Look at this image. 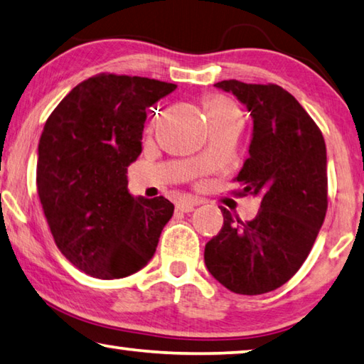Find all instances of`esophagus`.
<instances>
[{
	"instance_id": "34e87169",
	"label": "esophagus",
	"mask_w": 364,
	"mask_h": 364,
	"mask_svg": "<svg viewBox=\"0 0 364 364\" xmlns=\"http://www.w3.org/2000/svg\"><path fill=\"white\" fill-rule=\"evenodd\" d=\"M200 205V201L198 200H195V198H186V200H182V201H178L177 203V211H181V213H192L193 209Z\"/></svg>"
}]
</instances>
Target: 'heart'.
<instances>
[{
	"instance_id": "obj_1",
	"label": "heart",
	"mask_w": 364,
	"mask_h": 364,
	"mask_svg": "<svg viewBox=\"0 0 364 364\" xmlns=\"http://www.w3.org/2000/svg\"><path fill=\"white\" fill-rule=\"evenodd\" d=\"M206 113L211 126L222 123H241V113L238 107L224 95H213L205 100Z\"/></svg>"
}]
</instances>
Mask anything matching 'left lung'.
<instances>
[{"label": "left lung", "instance_id": "1", "mask_svg": "<svg viewBox=\"0 0 364 364\" xmlns=\"http://www.w3.org/2000/svg\"><path fill=\"white\" fill-rule=\"evenodd\" d=\"M232 92L252 118L250 158L235 177L260 198L251 222L222 208L224 227L205 247V264L237 294H264L301 269L328 209L326 145L315 121L294 95L277 85L237 80L214 85Z\"/></svg>", "mask_w": 364, "mask_h": 364}]
</instances>
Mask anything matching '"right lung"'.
Returning a JSON list of instances; mask_svg holds the SVG:
<instances>
[{"label": "right lung", "mask_w": 364, "mask_h": 364, "mask_svg": "<svg viewBox=\"0 0 364 364\" xmlns=\"http://www.w3.org/2000/svg\"><path fill=\"white\" fill-rule=\"evenodd\" d=\"M176 87L102 73L73 87L44 124L38 195L57 247L87 275L129 277L156 251L174 205L132 196L126 174L142 151L146 108Z\"/></svg>", "instance_id": "1"}]
</instances>
